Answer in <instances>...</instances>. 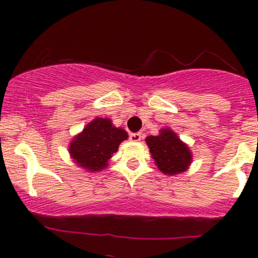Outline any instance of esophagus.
Returning a JSON list of instances; mask_svg holds the SVG:
<instances>
[{
    "label": "esophagus",
    "instance_id": "34e87169",
    "mask_svg": "<svg viewBox=\"0 0 258 258\" xmlns=\"http://www.w3.org/2000/svg\"><path fill=\"white\" fill-rule=\"evenodd\" d=\"M141 139H142V136H141V134H139V132L130 135V140H131V141H134V142H139Z\"/></svg>",
    "mask_w": 258,
    "mask_h": 258
}]
</instances>
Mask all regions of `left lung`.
Returning a JSON list of instances; mask_svg holds the SVG:
<instances>
[{
  "mask_svg": "<svg viewBox=\"0 0 258 258\" xmlns=\"http://www.w3.org/2000/svg\"><path fill=\"white\" fill-rule=\"evenodd\" d=\"M152 158L162 173L168 176L184 172L192 162L188 146L178 139L170 128H162L157 136L146 137Z\"/></svg>",
  "mask_w": 258,
  "mask_h": 258,
  "instance_id": "1",
  "label": "left lung"
}]
</instances>
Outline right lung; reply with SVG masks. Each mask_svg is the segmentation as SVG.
<instances>
[{"label": "right lung", "mask_w": 258, "mask_h": 258, "mask_svg": "<svg viewBox=\"0 0 258 258\" xmlns=\"http://www.w3.org/2000/svg\"><path fill=\"white\" fill-rule=\"evenodd\" d=\"M127 139V132L114 127L111 119L97 117L72 140L69 151L79 167L96 172L107 167L108 160Z\"/></svg>", "instance_id": "right-lung-1"}]
</instances>
